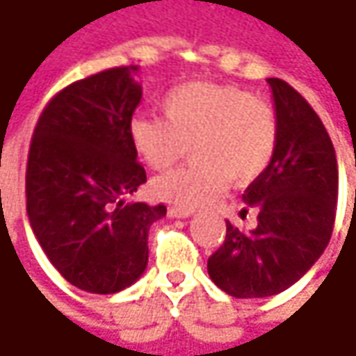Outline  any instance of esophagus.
<instances>
[{
    "instance_id": "esophagus-1",
    "label": "esophagus",
    "mask_w": 356,
    "mask_h": 356,
    "mask_svg": "<svg viewBox=\"0 0 356 356\" xmlns=\"http://www.w3.org/2000/svg\"><path fill=\"white\" fill-rule=\"evenodd\" d=\"M168 216H170V218H190V216H192V210H182V208H170V210H168Z\"/></svg>"
}]
</instances>
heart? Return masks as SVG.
<instances>
[{
  "label": "heart",
  "mask_w": 356,
  "mask_h": 356,
  "mask_svg": "<svg viewBox=\"0 0 356 356\" xmlns=\"http://www.w3.org/2000/svg\"><path fill=\"white\" fill-rule=\"evenodd\" d=\"M164 118L136 117L130 138L156 172L172 168L188 146L194 162L154 182L158 198L194 210L212 202L229 180L248 184L271 164L280 140L273 104L234 85L186 83L162 99Z\"/></svg>",
  "instance_id": "b5f03b06"
}]
</instances>
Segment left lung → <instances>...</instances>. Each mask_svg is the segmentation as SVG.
I'll return each mask as SVG.
<instances>
[{"instance_id":"8db88e82","label":"left lung","mask_w":356,"mask_h":356,"mask_svg":"<svg viewBox=\"0 0 356 356\" xmlns=\"http://www.w3.org/2000/svg\"><path fill=\"white\" fill-rule=\"evenodd\" d=\"M280 120L277 150L248 186L243 202L257 212L245 232L226 222V239L208 257V273L238 299L271 297L307 273L335 226L339 170L329 132L313 106L281 79H267Z\"/></svg>"}]
</instances>
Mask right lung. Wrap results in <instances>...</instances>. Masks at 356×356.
Listing matches in <instances>:
<instances>
[{
	"label": "right lung",
	"instance_id": "add662e5",
	"mask_svg": "<svg viewBox=\"0 0 356 356\" xmlns=\"http://www.w3.org/2000/svg\"><path fill=\"white\" fill-rule=\"evenodd\" d=\"M136 65L106 69L59 90L29 144L27 216L49 261L71 285L117 293L148 264V229L166 206L127 198L146 182L130 138L143 87Z\"/></svg>",
	"mask_w": 356,
	"mask_h": 356
}]
</instances>
